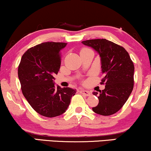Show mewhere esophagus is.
<instances>
[{"label": "esophagus", "mask_w": 151, "mask_h": 151, "mask_svg": "<svg viewBox=\"0 0 151 151\" xmlns=\"http://www.w3.org/2000/svg\"><path fill=\"white\" fill-rule=\"evenodd\" d=\"M80 93H82L83 95L86 96H91V92L88 91H86V90H83V89H81L80 91Z\"/></svg>", "instance_id": "34e87169"}]
</instances>
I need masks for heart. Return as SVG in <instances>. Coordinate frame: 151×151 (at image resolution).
Segmentation results:
<instances>
[{
    "label": "heart",
    "instance_id": "b5f03b06",
    "mask_svg": "<svg viewBox=\"0 0 151 151\" xmlns=\"http://www.w3.org/2000/svg\"><path fill=\"white\" fill-rule=\"evenodd\" d=\"M84 49H85V48H84ZM82 50H83V49H82Z\"/></svg>",
    "mask_w": 151,
    "mask_h": 151
}]
</instances>
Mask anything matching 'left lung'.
<instances>
[{"label":"left lung","mask_w":151,"mask_h":151,"mask_svg":"<svg viewBox=\"0 0 151 151\" xmlns=\"http://www.w3.org/2000/svg\"><path fill=\"white\" fill-rule=\"evenodd\" d=\"M91 47L101 58L102 73L101 83L105 88L100 91L99 103L92 108L94 112L108 116L119 111L129 97L134 88V63L125 49L105 39L81 41ZM97 96V92H93Z\"/></svg>","instance_id":"obj_1"}]
</instances>
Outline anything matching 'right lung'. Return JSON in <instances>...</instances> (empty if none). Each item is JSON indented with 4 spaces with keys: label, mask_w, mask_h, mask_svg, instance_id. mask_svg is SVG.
I'll return each instance as SVG.
<instances>
[{
    "label": "right lung",
    "mask_w": 151,
    "mask_h": 151,
    "mask_svg": "<svg viewBox=\"0 0 151 151\" xmlns=\"http://www.w3.org/2000/svg\"><path fill=\"white\" fill-rule=\"evenodd\" d=\"M67 43L45 42L27 50L18 67V77L25 99L36 112L47 117L66 111L76 89L54 82L60 68V52Z\"/></svg>",
    "instance_id": "1"
}]
</instances>
